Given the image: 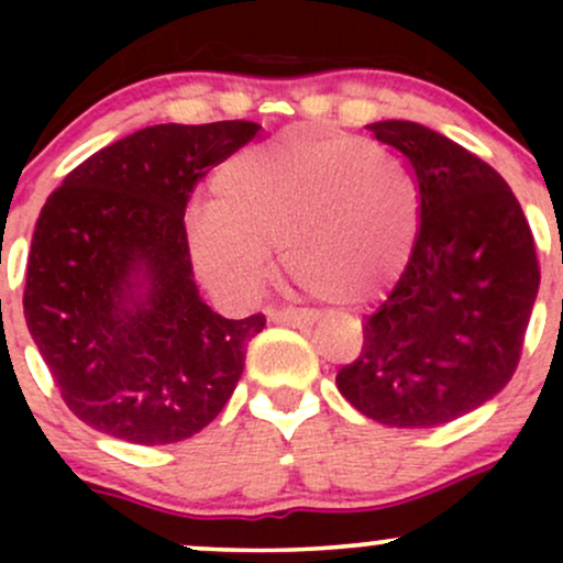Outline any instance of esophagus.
I'll list each match as a JSON object with an SVG mask.
<instances>
[{
    "mask_svg": "<svg viewBox=\"0 0 563 563\" xmlns=\"http://www.w3.org/2000/svg\"><path fill=\"white\" fill-rule=\"evenodd\" d=\"M320 314L312 312V309H269V320L280 322V325H294V328H303L318 322Z\"/></svg>",
    "mask_w": 563,
    "mask_h": 563,
    "instance_id": "esophagus-1",
    "label": "esophagus"
}]
</instances>
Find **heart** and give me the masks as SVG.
I'll return each mask as SVG.
<instances>
[{
  "mask_svg": "<svg viewBox=\"0 0 563 563\" xmlns=\"http://www.w3.org/2000/svg\"><path fill=\"white\" fill-rule=\"evenodd\" d=\"M416 232V187L389 147L309 132L232 158L214 179V206L187 219L198 273L230 299L260 288L280 245L309 288L367 301L405 267Z\"/></svg>",
  "mask_w": 563,
  "mask_h": 563,
  "instance_id": "b5f03b06",
  "label": "heart"
}]
</instances>
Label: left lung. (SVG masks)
I'll list each match as a JSON object with an SVG mask.
<instances>
[{"label": "left lung", "mask_w": 563, "mask_h": 563, "mask_svg": "<svg viewBox=\"0 0 563 563\" xmlns=\"http://www.w3.org/2000/svg\"><path fill=\"white\" fill-rule=\"evenodd\" d=\"M367 129L410 164L421 228L335 386L373 421L431 429L489 402L514 376L540 288L534 238L506 179L466 147L416 121Z\"/></svg>", "instance_id": "8db88e82"}]
</instances>
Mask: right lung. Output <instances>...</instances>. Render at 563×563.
I'll return each instance as SVG.
<instances>
[{
    "label": "right lung",
    "instance_id": "1",
    "mask_svg": "<svg viewBox=\"0 0 563 563\" xmlns=\"http://www.w3.org/2000/svg\"><path fill=\"white\" fill-rule=\"evenodd\" d=\"M260 129L145 126L76 166L44 203L25 325L63 402L100 434L183 442L235 391L264 314L228 320L200 299L185 209L198 179Z\"/></svg>",
    "mask_w": 563,
    "mask_h": 563
}]
</instances>
